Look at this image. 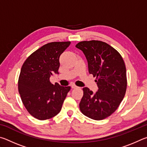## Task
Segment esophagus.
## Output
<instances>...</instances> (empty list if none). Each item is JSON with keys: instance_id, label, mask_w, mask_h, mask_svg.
<instances>
[{"instance_id": "34e87169", "label": "esophagus", "mask_w": 147, "mask_h": 147, "mask_svg": "<svg viewBox=\"0 0 147 147\" xmlns=\"http://www.w3.org/2000/svg\"><path fill=\"white\" fill-rule=\"evenodd\" d=\"M71 88H73V89H75V88H78L79 87L76 86V85H74V84H72V85H71Z\"/></svg>"}]
</instances>
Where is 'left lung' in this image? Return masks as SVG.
<instances>
[{"instance_id": "8db88e82", "label": "left lung", "mask_w": 147, "mask_h": 147, "mask_svg": "<svg viewBox=\"0 0 147 147\" xmlns=\"http://www.w3.org/2000/svg\"><path fill=\"white\" fill-rule=\"evenodd\" d=\"M76 47L86 56L89 73L96 76L98 88L95 93L88 88H83L80 109L89 118L102 120L118 108L125 95L127 79L124 61L119 52L105 42L84 41Z\"/></svg>"}]
</instances>
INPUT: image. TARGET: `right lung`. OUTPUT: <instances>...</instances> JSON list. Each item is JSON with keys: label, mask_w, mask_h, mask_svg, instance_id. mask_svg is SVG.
Segmentation results:
<instances>
[{"label": "right lung", "mask_w": 147, "mask_h": 147, "mask_svg": "<svg viewBox=\"0 0 147 147\" xmlns=\"http://www.w3.org/2000/svg\"><path fill=\"white\" fill-rule=\"evenodd\" d=\"M70 41L52 42L42 46L28 57L22 66L18 80L19 93L29 113L39 120L56 116L71 87L53 84L50 77L59 74V56Z\"/></svg>", "instance_id": "right-lung-1"}]
</instances>
